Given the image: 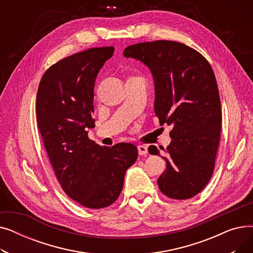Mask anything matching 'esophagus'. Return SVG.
Returning a JSON list of instances; mask_svg holds the SVG:
<instances>
[{"instance_id": "esophagus-1", "label": "esophagus", "mask_w": 253, "mask_h": 253, "mask_svg": "<svg viewBox=\"0 0 253 253\" xmlns=\"http://www.w3.org/2000/svg\"><path fill=\"white\" fill-rule=\"evenodd\" d=\"M137 150H138V154L141 156H144L148 154V148L145 147V145H138Z\"/></svg>"}]
</instances>
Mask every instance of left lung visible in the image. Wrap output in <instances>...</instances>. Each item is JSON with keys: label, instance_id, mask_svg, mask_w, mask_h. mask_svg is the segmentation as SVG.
Returning <instances> with one entry per match:
<instances>
[{"label": "left lung", "instance_id": "1", "mask_svg": "<svg viewBox=\"0 0 253 253\" xmlns=\"http://www.w3.org/2000/svg\"><path fill=\"white\" fill-rule=\"evenodd\" d=\"M123 54L149 66L155 81V114L160 124L172 125L159 189L170 199H190L213 174L219 144L221 111L213 70L201 53L166 40L128 46Z\"/></svg>", "mask_w": 253, "mask_h": 253}]
</instances>
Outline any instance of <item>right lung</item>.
<instances>
[{
	"label": "right lung",
	"instance_id": "right-lung-1",
	"mask_svg": "<svg viewBox=\"0 0 253 253\" xmlns=\"http://www.w3.org/2000/svg\"><path fill=\"white\" fill-rule=\"evenodd\" d=\"M114 47L75 53L45 72L37 93V122L60 187L87 208L112 205L123 189L126 170L138 157L134 144L100 147L88 137L93 128L94 85Z\"/></svg>",
	"mask_w": 253,
	"mask_h": 253
}]
</instances>
